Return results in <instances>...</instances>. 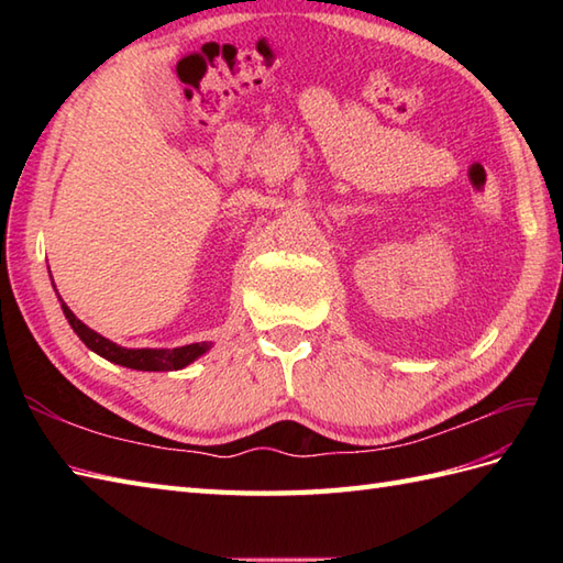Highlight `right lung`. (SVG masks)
<instances>
[{
	"mask_svg": "<svg viewBox=\"0 0 563 563\" xmlns=\"http://www.w3.org/2000/svg\"><path fill=\"white\" fill-rule=\"evenodd\" d=\"M59 305H63V312L69 321V327L75 329V333L89 351L106 357V361L130 367V369H142V373H169V369H184L194 361H198L202 353H208L212 349L210 341L178 345V349H125V345H118L106 336H101V333L89 329L84 321L75 317V312H71L63 300H59Z\"/></svg>",
	"mask_w": 563,
	"mask_h": 563,
	"instance_id": "obj_1",
	"label": "right lung"
}]
</instances>
